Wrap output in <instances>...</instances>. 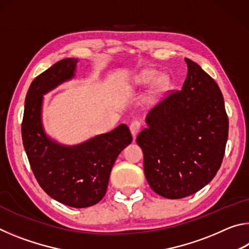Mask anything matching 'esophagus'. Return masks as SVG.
<instances>
[{
  "mask_svg": "<svg viewBox=\"0 0 249 249\" xmlns=\"http://www.w3.org/2000/svg\"><path fill=\"white\" fill-rule=\"evenodd\" d=\"M141 127H142V123H141L140 121H137V120L133 121L132 123L129 124V129H130V133H132V135H133L134 137L136 136V135L138 134V132H140Z\"/></svg>",
  "mask_w": 249,
  "mask_h": 249,
  "instance_id": "1",
  "label": "esophagus"
}]
</instances>
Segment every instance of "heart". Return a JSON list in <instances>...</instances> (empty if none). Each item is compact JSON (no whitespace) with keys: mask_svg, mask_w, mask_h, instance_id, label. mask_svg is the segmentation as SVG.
Returning a JSON list of instances; mask_svg holds the SVG:
<instances>
[{"mask_svg":"<svg viewBox=\"0 0 249 249\" xmlns=\"http://www.w3.org/2000/svg\"><path fill=\"white\" fill-rule=\"evenodd\" d=\"M153 81L154 83L149 93L150 100H154L161 94L166 93L171 87V80L169 78V75L167 74L158 75V71L155 69L142 70L140 73L135 75L133 79V82L136 84V86H146V84H149Z\"/></svg>","mask_w":249,"mask_h":249,"instance_id":"b5f03b06","label":"heart"}]
</instances>
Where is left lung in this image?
I'll return each mask as SVG.
<instances>
[{"mask_svg": "<svg viewBox=\"0 0 249 249\" xmlns=\"http://www.w3.org/2000/svg\"><path fill=\"white\" fill-rule=\"evenodd\" d=\"M188 75L150 109L137 136L150 188L167 199H182L205 187L221 167L229 117L217 83L185 58Z\"/></svg>", "mask_w": 249, "mask_h": 249, "instance_id": "obj_1", "label": "left lung"}]
</instances>
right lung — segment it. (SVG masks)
<instances>
[{
  "instance_id": "1",
  "label": "right lung",
  "mask_w": 249,
  "mask_h": 249,
  "mask_svg": "<svg viewBox=\"0 0 249 249\" xmlns=\"http://www.w3.org/2000/svg\"><path fill=\"white\" fill-rule=\"evenodd\" d=\"M78 59L66 58L34 79L25 99L22 138L29 165L41 189L62 204L88 208L103 199L117 156L132 142L125 124L74 146L46 135L41 122L44 94L74 77Z\"/></svg>"
}]
</instances>
